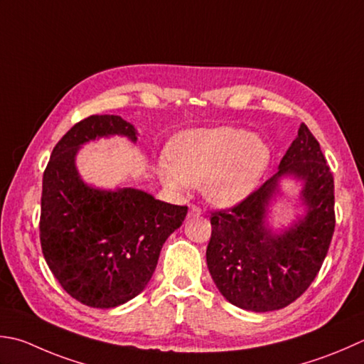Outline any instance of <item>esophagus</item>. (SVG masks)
I'll return each mask as SVG.
<instances>
[{
	"instance_id": "34e87169",
	"label": "esophagus",
	"mask_w": 364,
	"mask_h": 364,
	"mask_svg": "<svg viewBox=\"0 0 364 364\" xmlns=\"http://www.w3.org/2000/svg\"><path fill=\"white\" fill-rule=\"evenodd\" d=\"M202 215V210L198 208L197 205H191V208H189V216L191 218H194V216H200Z\"/></svg>"
}]
</instances>
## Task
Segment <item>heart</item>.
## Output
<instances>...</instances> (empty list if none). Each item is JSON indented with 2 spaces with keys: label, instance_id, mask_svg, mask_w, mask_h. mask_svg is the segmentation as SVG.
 Listing matches in <instances>:
<instances>
[{
  "label": "heart",
  "instance_id": "1",
  "mask_svg": "<svg viewBox=\"0 0 364 364\" xmlns=\"http://www.w3.org/2000/svg\"><path fill=\"white\" fill-rule=\"evenodd\" d=\"M272 162V148L259 135L238 127L192 129L178 137L170 158L159 162L167 188H202L216 206L238 205L257 189Z\"/></svg>",
  "mask_w": 364,
  "mask_h": 364
}]
</instances>
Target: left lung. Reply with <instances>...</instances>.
Segmentation results:
<instances>
[{"label":"left lung","mask_w":364,"mask_h":364,"mask_svg":"<svg viewBox=\"0 0 364 364\" xmlns=\"http://www.w3.org/2000/svg\"><path fill=\"white\" fill-rule=\"evenodd\" d=\"M300 182L305 211L274 228L271 206L282 183ZM296 206V205H295ZM206 265L216 287L237 308L269 312L294 303L316 279L334 232V181L322 149L306 124L284 154L277 172L229 211L211 216Z\"/></svg>","instance_id":"obj_1"}]
</instances>
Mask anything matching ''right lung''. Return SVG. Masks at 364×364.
<instances>
[{
	"instance_id": "1",
	"label": "right lung",
	"mask_w": 364,
	"mask_h": 364,
	"mask_svg": "<svg viewBox=\"0 0 364 364\" xmlns=\"http://www.w3.org/2000/svg\"><path fill=\"white\" fill-rule=\"evenodd\" d=\"M113 135L135 144L139 132L117 115L80 121L56 144L42 178L44 259L70 296L99 309L124 304L146 287L162 245L188 215V206L161 202L141 189H101L83 181L80 148Z\"/></svg>"
}]
</instances>
